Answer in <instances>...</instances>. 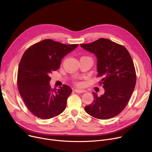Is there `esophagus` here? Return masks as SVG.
I'll return each mask as SVG.
<instances>
[{
    "instance_id": "esophagus-1",
    "label": "esophagus",
    "mask_w": 152,
    "mask_h": 152,
    "mask_svg": "<svg viewBox=\"0 0 152 152\" xmlns=\"http://www.w3.org/2000/svg\"><path fill=\"white\" fill-rule=\"evenodd\" d=\"M74 91H75V92H76L77 93H82L85 91L83 90H79V89H75Z\"/></svg>"
}]
</instances>
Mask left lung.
<instances>
[{
  "mask_svg": "<svg viewBox=\"0 0 152 152\" xmlns=\"http://www.w3.org/2000/svg\"><path fill=\"white\" fill-rule=\"evenodd\" d=\"M97 59V76L104 93L100 96L93 92L94 100L85 107L86 113L96 118L106 120L119 114L127 105L136 84L132 59L121 45L106 38L80 45Z\"/></svg>",
  "mask_w": 152,
  "mask_h": 152,
  "instance_id": "8db88e82",
  "label": "left lung"
}]
</instances>
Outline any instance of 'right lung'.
Returning <instances> with one entry per match:
<instances>
[{"label":"right lung","instance_id":"1","mask_svg":"<svg viewBox=\"0 0 152 152\" xmlns=\"http://www.w3.org/2000/svg\"><path fill=\"white\" fill-rule=\"evenodd\" d=\"M77 46L46 39L24 53L18 66L17 86L25 104L35 116L49 119L66 109L72 90L66 85L58 90L52 89L50 75L59 68L63 58Z\"/></svg>","mask_w":152,"mask_h":152}]
</instances>
